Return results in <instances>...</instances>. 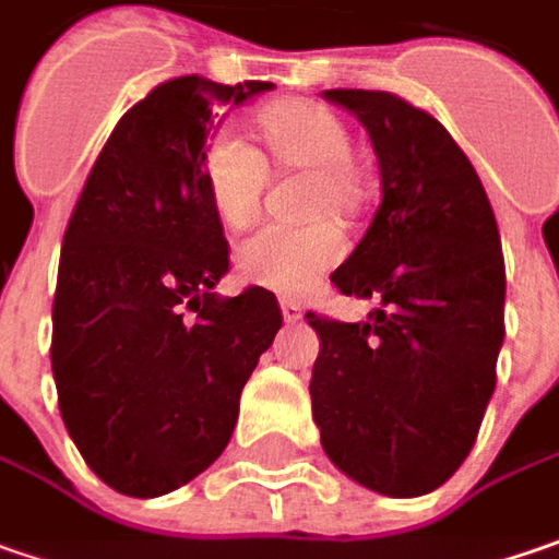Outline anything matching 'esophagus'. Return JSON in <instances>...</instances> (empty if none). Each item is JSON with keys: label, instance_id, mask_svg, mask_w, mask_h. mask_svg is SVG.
<instances>
[{"label": "esophagus", "instance_id": "esophagus-1", "mask_svg": "<svg viewBox=\"0 0 559 559\" xmlns=\"http://www.w3.org/2000/svg\"><path fill=\"white\" fill-rule=\"evenodd\" d=\"M281 316H284L287 325H294V322L304 319V309H300V304H294V300H281Z\"/></svg>", "mask_w": 559, "mask_h": 559}]
</instances>
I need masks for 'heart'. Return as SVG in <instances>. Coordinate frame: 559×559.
Instances as JSON below:
<instances>
[{"instance_id": "heart-1", "label": "heart", "mask_w": 559, "mask_h": 559, "mask_svg": "<svg viewBox=\"0 0 559 559\" xmlns=\"http://www.w3.org/2000/svg\"><path fill=\"white\" fill-rule=\"evenodd\" d=\"M259 131L284 168L319 175L312 215L347 212L353 206V143L344 121L316 103H281L262 111ZM269 165L243 136L222 134L206 156V187L212 209L231 228L250 225L259 212ZM344 255V240L331 225L278 228L265 225L237 243V272L255 287L275 294H304L312 281Z\"/></svg>"}]
</instances>
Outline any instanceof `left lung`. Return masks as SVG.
Returning a JSON list of instances; mask_svg holds the SVG:
<instances>
[{"label":"left lung","instance_id":"left-lung-1","mask_svg":"<svg viewBox=\"0 0 559 559\" xmlns=\"http://www.w3.org/2000/svg\"><path fill=\"white\" fill-rule=\"evenodd\" d=\"M369 131L376 218L331 275L381 300L369 322L306 312L319 334L309 397L341 473L388 498L441 488L469 456L503 344V253L488 193L441 121L378 90H325Z\"/></svg>","mask_w":559,"mask_h":559}]
</instances>
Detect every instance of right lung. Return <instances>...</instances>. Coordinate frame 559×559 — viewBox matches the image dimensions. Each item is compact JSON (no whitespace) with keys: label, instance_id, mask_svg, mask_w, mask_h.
Segmentation results:
<instances>
[{"label":"right lung","instance_id":"1","mask_svg":"<svg viewBox=\"0 0 559 559\" xmlns=\"http://www.w3.org/2000/svg\"><path fill=\"white\" fill-rule=\"evenodd\" d=\"M265 90L197 74L158 84L115 124L68 222L52 378L71 441L121 495H168L222 456L278 334L272 290L215 294L228 240L206 187L218 109Z\"/></svg>","mask_w":559,"mask_h":559}]
</instances>
